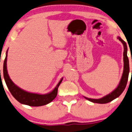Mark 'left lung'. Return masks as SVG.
<instances>
[{"instance_id":"8db88e82","label":"left lung","mask_w":132,"mask_h":132,"mask_svg":"<svg viewBox=\"0 0 132 132\" xmlns=\"http://www.w3.org/2000/svg\"><path fill=\"white\" fill-rule=\"evenodd\" d=\"M118 39L123 44V47H124V52H123V62H124V68H123V75L121 80H120V84H119L118 87H116V89L109 94L108 95L106 96L103 97L101 98V99H90V98L86 97H84L88 101H90V102H94V103H98V104H106L108 102H111V101H113L116 98L118 97L120 95L122 94L123 91H124L126 85H127V81H128V75L129 72H130V67H129V60L128 57L127 56V45L126 42L123 40H122L120 37H118ZM132 73V71H131Z\"/></svg>"}]
</instances>
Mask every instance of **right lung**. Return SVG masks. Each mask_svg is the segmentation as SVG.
I'll use <instances>...</instances> for the list:
<instances>
[{
  "instance_id": "1",
  "label": "right lung",
  "mask_w": 132,
  "mask_h": 132,
  "mask_svg": "<svg viewBox=\"0 0 132 132\" xmlns=\"http://www.w3.org/2000/svg\"><path fill=\"white\" fill-rule=\"evenodd\" d=\"M7 51L6 52V55L4 62L3 74L4 80L7 86L8 89L9 90L12 96L19 102L30 106H42L50 103L55 99L57 94L58 87L63 79L62 78L61 79L54 89L48 94H38L28 92L19 88L11 80L7 70Z\"/></svg>"
}]
</instances>
